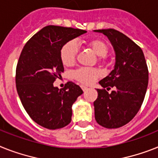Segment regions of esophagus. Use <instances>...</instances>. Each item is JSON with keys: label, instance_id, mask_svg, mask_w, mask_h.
<instances>
[{"label": "esophagus", "instance_id": "1", "mask_svg": "<svg viewBox=\"0 0 158 158\" xmlns=\"http://www.w3.org/2000/svg\"><path fill=\"white\" fill-rule=\"evenodd\" d=\"M81 87L82 90L84 91V92H85V91H86L87 89H89L88 87H87V86H85V85H81Z\"/></svg>", "mask_w": 158, "mask_h": 158}]
</instances>
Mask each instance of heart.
Instances as JSON below:
<instances>
[{"instance_id":"b5f03b06","label":"heart","mask_w":158,"mask_h":158,"mask_svg":"<svg viewBox=\"0 0 158 158\" xmlns=\"http://www.w3.org/2000/svg\"><path fill=\"white\" fill-rule=\"evenodd\" d=\"M95 54L104 58L108 52V47L105 42L99 40H94L88 44ZM78 52V48L76 42L69 41L65 44L60 50V59L62 63L65 66H71L74 64ZM99 76V72L91 68H81L73 73V77L78 81L83 84L90 85L96 81Z\"/></svg>"}]
</instances>
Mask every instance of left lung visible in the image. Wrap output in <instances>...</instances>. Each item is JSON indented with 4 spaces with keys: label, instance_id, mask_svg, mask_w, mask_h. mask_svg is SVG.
Wrapping results in <instances>:
<instances>
[{
    "label": "left lung",
    "instance_id": "obj_1",
    "mask_svg": "<svg viewBox=\"0 0 158 158\" xmlns=\"http://www.w3.org/2000/svg\"><path fill=\"white\" fill-rule=\"evenodd\" d=\"M107 37L114 48V69L99 84L94 102L95 119L106 128H118L129 123L140 110L148 83V71L143 51L123 33L114 29L95 30Z\"/></svg>",
    "mask_w": 158,
    "mask_h": 158
}]
</instances>
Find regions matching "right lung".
<instances>
[{
  "label": "right lung",
  "mask_w": 158,
  "mask_h": 158,
  "mask_svg": "<svg viewBox=\"0 0 158 158\" xmlns=\"http://www.w3.org/2000/svg\"><path fill=\"white\" fill-rule=\"evenodd\" d=\"M86 32L47 26L31 38L21 52L17 91L27 114L42 127L55 130L71 122L72 106L83 91L73 82H68L64 89L54 86L53 82L64 73L60 55L62 47Z\"/></svg>",
  "instance_id": "right-lung-1"
}]
</instances>
